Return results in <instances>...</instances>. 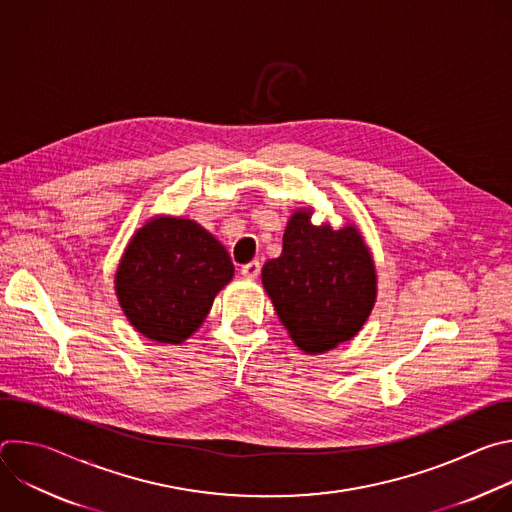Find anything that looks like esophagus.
I'll return each mask as SVG.
<instances>
[{
    "instance_id": "1",
    "label": "esophagus",
    "mask_w": 512,
    "mask_h": 512,
    "mask_svg": "<svg viewBox=\"0 0 512 512\" xmlns=\"http://www.w3.org/2000/svg\"><path fill=\"white\" fill-rule=\"evenodd\" d=\"M259 273H261L259 261H251V263H247V265L241 267V275L247 277V279H255Z\"/></svg>"
}]
</instances>
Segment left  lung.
<instances>
[{"label": "left lung", "mask_w": 512, "mask_h": 512, "mask_svg": "<svg viewBox=\"0 0 512 512\" xmlns=\"http://www.w3.org/2000/svg\"><path fill=\"white\" fill-rule=\"evenodd\" d=\"M312 206L296 208L281 255L263 265L261 281L289 338L322 354L354 338L377 302V267L354 223H312Z\"/></svg>", "instance_id": "8db88e82"}]
</instances>
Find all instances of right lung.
Instances as JSON below:
<instances>
[{"label":"right lung","instance_id":"1","mask_svg":"<svg viewBox=\"0 0 512 512\" xmlns=\"http://www.w3.org/2000/svg\"><path fill=\"white\" fill-rule=\"evenodd\" d=\"M235 275V265L204 227L190 218L158 214L129 239L117 271L115 296L145 338L182 344L208 316Z\"/></svg>","mask_w":512,"mask_h":512}]
</instances>
